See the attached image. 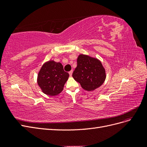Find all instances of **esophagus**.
<instances>
[{"mask_svg": "<svg viewBox=\"0 0 147 147\" xmlns=\"http://www.w3.org/2000/svg\"><path fill=\"white\" fill-rule=\"evenodd\" d=\"M72 73H73V70H70V72H69V75H70V77H72Z\"/></svg>", "mask_w": 147, "mask_h": 147, "instance_id": "esophagus-1", "label": "esophagus"}]
</instances>
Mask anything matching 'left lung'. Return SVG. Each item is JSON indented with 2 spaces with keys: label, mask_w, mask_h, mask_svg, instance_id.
Wrapping results in <instances>:
<instances>
[{
  "label": "left lung",
  "mask_w": 147,
  "mask_h": 147,
  "mask_svg": "<svg viewBox=\"0 0 147 147\" xmlns=\"http://www.w3.org/2000/svg\"><path fill=\"white\" fill-rule=\"evenodd\" d=\"M72 77L84 90L94 91L105 82V69L99 59L80 54L78 56L77 66Z\"/></svg>",
  "instance_id": "1"
}]
</instances>
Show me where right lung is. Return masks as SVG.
I'll list each match as a JSON object with an SVG mask.
<instances>
[{
  "label": "right lung",
  "instance_id": "add662e5",
  "mask_svg": "<svg viewBox=\"0 0 147 147\" xmlns=\"http://www.w3.org/2000/svg\"><path fill=\"white\" fill-rule=\"evenodd\" d=\"M69 77V74L64 70L61 63L50 60L41 67L37 75V82L44 94L55 96L63 91Z\"/></svg>",
  "mask_w": 147,
  "mask_h": 147
}]
</instances>
